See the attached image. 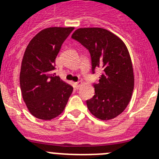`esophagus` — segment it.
<instances>
[{"label": "esophagus", "instance_id": "obj_1", "mask_svg": "<svg viewBox=\"0 0 159 159\" xmlns=\"http://www.w3.org/2000/svg\"><path fill=\"white\" fill-rule=\"evenodd\" d=\"M81 84H81L80 82H76V83H75V84H74V85H75V88H76V89H78V88H80Z\"/></svg>", "mask_w": 159, "mask_h": 159}]
</instances>
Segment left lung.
Wrapping results in <instances>:
<instances>
[{"label": "left lung", "instance_id": "8db88e82", "mask_svg": "<svg viewBox=\"0 0 159 159\" xmlns=\"http://www.w3.org/2000/svg\"><path fill=\"white\" fill-rule=\"evenodd\" d=\"M71 38L89 51L92 71L100 68L102 75L94 84L95 95L87 100L90 112L101 120L117 117L126 109L134 89V72L130 54L120 38L101 28H84Z\"/></svg>", "mask_w": 159, "mask_h": 159}]
</instances>
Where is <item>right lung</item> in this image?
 Listing matches in <instances>:
<instances>
[{
  "label": "right lung",
  "instance_id": "1",
  "mask_svg": "<svg viewBox=\"0 0 159 159\" xmlns=\"http://www.w3.org/2000/svg\"><path fill=\"white\" fill-rule=\"evenodd\" d=\"M74 28L52 27L32 38L24 54L20 73L22 96L37 119L50 120L64 111L73 88L53 71L56 58Z\"/></svg>",
  "mask_w": 159,
  "mask_h": 159
}]
</instances>
